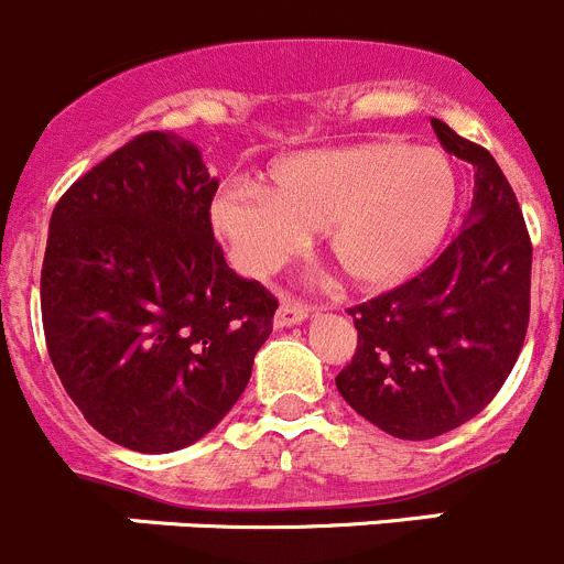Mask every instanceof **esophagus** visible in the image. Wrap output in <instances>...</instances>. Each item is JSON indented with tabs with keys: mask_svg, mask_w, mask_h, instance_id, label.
<instances>
[{
	"mask_svg": "<svg viewBox=\"0 0 564 564\" xmlns=\"http://www.w3.org/2000/svg\"><path fill=\"white\" fill-rule=\"evenodd\" d=\"M310 310L304 307V304L293 302V299H285V302L279 304L276 315H273V326L276 329H285V326H296L302 324V321H307Z\"/></svg>",
	"mask_w": 564,
	"mask_h": 564,
	"instance_id": "1",
	"label": "esophagus"
}]
</instances>
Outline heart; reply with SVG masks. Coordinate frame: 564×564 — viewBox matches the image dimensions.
I'll return each mask as SVG.
<instances>
[{
    "label": "heart",
    "instance_id": "1",
    "mask_svg": "<svg viewBox=\"0 0 564 564\" xmlns=\"http://www.w3.org/2000/svg\"><path fill=\"white\" fill-rule=\"evenodd\" d=\"M454 171L434 149L393 143L307 152L279 163L271 187L229 185L213 227L251 276H268L324 232L329 265L357 291H384L417 271L454 210Z\"/></svg>",
    "mask_w": 564,
    "mask_h": 564
}]
</instances>
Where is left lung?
Segmentation results:
<instances>
[{
    "label": "left lung",
    "mask_w": 564,
    "mask_h": 564,
    "mask_svg": "<svg viewBox=\"0 0 564 564\" xmlns=\"http://www.w3.org/2000/svg\"><path fill=\"white\" fill-rule=\"evenodd\" d=\"M448 154L474 165V202L452 243L404 285L348 310L357 351L335 384L401 440H432L479 415L529 326L532 240L492 154L432 118Z\"/></svg>",
    "instance_id": "obj_1"
}]
</instances>
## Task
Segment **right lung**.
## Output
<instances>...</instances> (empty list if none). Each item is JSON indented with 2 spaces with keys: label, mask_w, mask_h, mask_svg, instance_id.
<instances>
[{
  "label": "right lung",
  "mask_w": 564,
  "mask_h": 564,
  "mask_svg": "<svg viewBox=\"0 0 564 564\" xmlns=\"http://www.w3.org/2000/svg\"><path fill=\"white\" fill-rule=\"evenodd\" d=\"M202 152L143 132L79 176L50 221L41 313L52 366L118 446L169 454L221 423L276 299L224 260Z\"/></svg>",
  "instance_id": "right-lung-1"
}]
</instances>
